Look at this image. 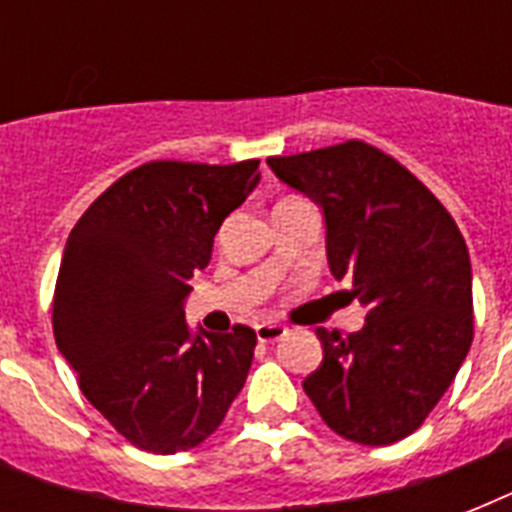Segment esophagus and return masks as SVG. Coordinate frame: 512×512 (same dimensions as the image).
<instances>
[{
    "instance_id": "34e87169",
    "label": "esophagus",
    "mask_w": 512,
    "mask_h": 512,
    "mask_svg": "<svg viewBox=\"0 0 512 512\" xmlns=\"http://www.w3.org/2000/svg\"><path fill=\"white\" fill-rule=\"evenodd\" d=\"M257 340L260 342H276L287 335V327L284 324H273V321H265V324H257L255 327Z\"/></svg>"
}]
</instances>
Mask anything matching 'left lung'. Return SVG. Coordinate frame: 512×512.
<instances>
[{"instance_id":"left-lung-1","label":"left lung","mask_w":512,"mask_h":512,"mask_svg":"<svg viewBox=\"0 0 512 512\" xmlns=\"http://www.w3.org/2000/svg\"><path fill=\"white\" fill-rule=\"evenodd\" d=\"M281 183L305 193L327 225V260L366 324L319 329L321 366L303 390L337 436L388 446L420 428L473 342V273L444 204L393 156L361 140L271 156Z\"/></svg>"}]
</instances>
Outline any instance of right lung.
I'll return each instance as SVG.
<instances>
[{"mask_svg": "<svg viewBox=\"0 0 512 512\" xmlns=\"http://www.w3.org/2000/svg\"><path fill=\"white\" fill-rule=\"evenodd\" d=\"M260 159L148 162L92 201L60 260L52 332L95 409L143 452L207 441L244 388L255 329L193 332L185 297L260 183Z\"/></svg>", "mask_w": 512, "mask_h": 512, "instance_id": "right-lung-1", "label": "right lung"}]
</instances>
